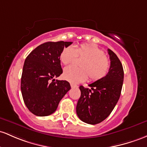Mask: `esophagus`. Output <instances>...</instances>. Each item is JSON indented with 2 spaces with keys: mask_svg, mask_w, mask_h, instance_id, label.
I'll return each mask as SVG.
<instances>
[{
  "mask_svg": "<svg viewBox=\"0 0 147 147\" xmlns=\"http://www.w3.org/2000/svg\"><path fill=\"white\" fill-rule=\"evenodd\" d=\"M71 87L72 88H75V87H78V86L76 85H74L73 83H71Z\"/></svg>",
  "mask_w": 147,
  "mask_h": 147,
  "instance_id": "1",
  "label": "esophagus"
}]
</instances>
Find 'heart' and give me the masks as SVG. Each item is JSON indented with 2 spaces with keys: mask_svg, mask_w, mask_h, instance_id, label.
<instances>
[{
  "mask_svg": "<svg viewBox=\"0 0 147 147\" xmlns=\"http://www.w3.org/2000/svg\"><path fill=\"white\" fill-rule=\"evenodd\" d=\"M76 57L83 58L79 64L80 68L69 66L63 72V78L72 83L85 81L87 78L97 81L104 78L110 69V62L105 53L98 47L92 44H82L76 47L68 46L64 48L60 58L63 65L73 62Z\"/></svg>",
  "mask_w": 147,
  "mask_h": 147,
  "instance_id": "obj_1",
  "label": "heart"
}]
</instances>
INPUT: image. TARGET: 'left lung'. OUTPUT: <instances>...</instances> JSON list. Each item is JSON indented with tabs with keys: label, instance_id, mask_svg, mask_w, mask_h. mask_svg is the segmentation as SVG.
<instances>
[{
	"label": "left lung",
	"instance_id": "8db88e82",
	"mask_svg": "<svg viewBox=\"0 0 147 147\" xmlns=\"http://www.w3.org/2000/svg\"><path fill=\"white\" fill-rule=\"evenodd\" d=\"M110 55L109 71L104 78L90 84L91 89L80 86L81 92L76 106L78 117L83 122L97 124L112 113L117 103L123 81L122 65L116 54L108 49Z\"/></svg>",
	"mask_w": 147,
	"mask_h": 147
}]
</instances>
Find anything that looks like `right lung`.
Wrapping results in <instances>:
<instances>
[{
    "label": "right lung",
    "mask_w": 147,
    "mask_h": 147,
    "mask_svg": "<svg viewBox=\"0 0 147 147\" xmlns=\"http://www.w3.org/2000/svg\"><path fill=\"white\" fill-rule=\"evenodd\" d=\"M71 42H48L34 49L26 57L21 76L24 101L36 116H49L71 89L66 80H55L62 74L60 53Z\"/></svg>",
    "instance_id": "add662e5"
}]
</instances>
